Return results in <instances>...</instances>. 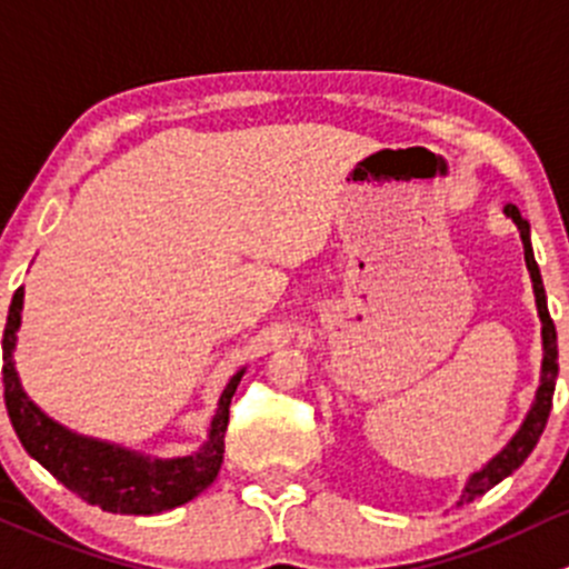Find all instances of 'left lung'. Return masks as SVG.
<instances>
[{
  "mask_svg": "<svg viewBox=\"0 0 569 569\" xmlns=\"http://www.w3.org/2000/svg\"><path fill=\"white\" fill-rule=\"evenodd\" d=\"M503 210H507L509 219L518 224L520 241H523L526 266H529L531 282H535L537 312H540V320H542V345H546V359H542V383H540V389H537V400H535V406H531L529 416H526L523 427L515 432L512 441H509L507 447H503L501 452L496 455V458L482 468V471H477L471 479H468L466 493H462L460 503L462 501H473V499H479V496H485L490 488H493V485H499L503 477H509V473H512L515 468L520 466V462L529 458L531 449L537 447V441H540L542 430H546V425H548L550 406H553L556 375H559V348H556V326H553V320H550L548 301H546V287H542V277H540V268H537L535 251H531L529 221L520 216V210L515 208V204H507Z\"/></svg>",
  "mask_w": 569,
  "mask_h": 569,
  "instance_id": "8db88e82",
  "label": "left lung"
}]
</instances>
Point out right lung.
I'll list each match as a JSON object with an SVG mask.
<instances>
[{
    "label": "right lung",
    "instance_id": "1",
    "mask_svg": "<svg viewBox=\"0 0 569 569\" xmlns=\"http://www.w3.org/2000/svg\"><path fill=\"white\" fill-rule=\"evenodd\" d=\"M21 303L23 287L16 290L13 303H10L2 339L4 406H8L10 425H13L21 447L46 471H51V477L60 479L68 490H73L79 499L92 503V507L126 515L167 512V509L191 501L213 482L221 468V458H224L230 402L238 383H241L243 370L227 383L202 452L180 460H148L142 455L109 447V443L73 436L32 406V400L23 395L13 367V342L21 323Z\"/></svg>",
    "mask_w": 569,
    "mask_h": 569
}]
</instances>
